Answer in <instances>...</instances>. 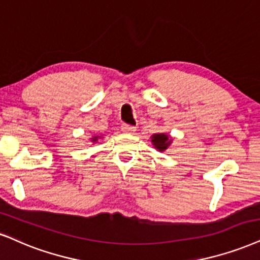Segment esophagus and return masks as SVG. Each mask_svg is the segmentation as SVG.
Returning a JSON list of instances; mask_svg holds the SVG:
<instances>
[{"mask_svg":"<svg viewBox=\"0 0 260 260\" xmlns=\"http://www.w3.org/2000/svg\"><path fill=\"white\" fill-rule=\"evenodd\" d=\"M121 131H123V133H126V134H134L136 131V127L133 126V125H129V124H123L121 125Z\"/></svg>","mask_w":260,"mask_h":260,"instance_id":"obj_1","label":"esophagus"}]
</instances>
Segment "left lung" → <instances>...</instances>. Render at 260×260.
Segmentation results:
<instances>
[{
  "label": "left lung",
  "instance_id": "8db88e82",
  "mask_svg": "<svg viewBox=\"0 0 260 260\" xmlns=\"http://www.w3.org/2000/svg\"><path fill=\"white\" fill-rule=\"evenodd\" d=\"M150 139H152V143L154 148L158 149L159 152H164L172 143V139L169 137V135H166V134H154Z\"/></svg>",
  "mask_w": 260,
  "mask_h": 260
}]
</instances>
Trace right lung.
Listing matches in <instances>:
<instances>
[{"label": "right lung", "mask_w": 260, "mask_h": 260, "mask_svg": "<svg viewBox=\"0 0 260 260\" xmlns=\"http://www.w3.org/2000/svg\"><path fill=\"white\" fill-rule=\"evenodd\" d=\"M98 140H99V136H92V139L90 141H91V142H96Z\"/></svg>", "instance_id": "obj_1"}]
</instances>
